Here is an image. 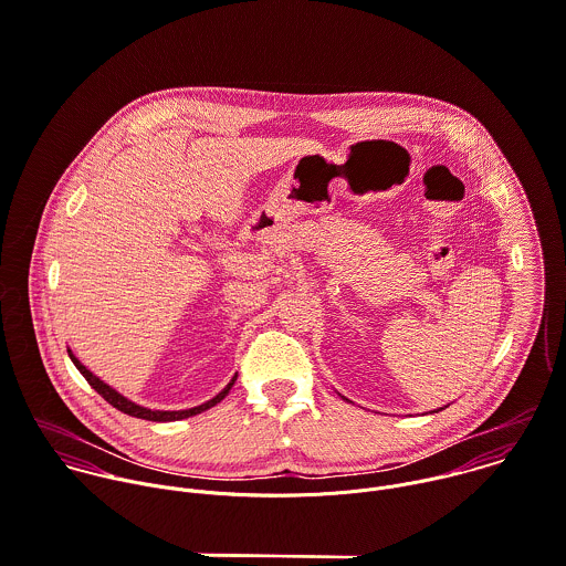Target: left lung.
Here are the masks:
<instances>
[{
    "mask_svg": "<svg viewBox=\"0 0 566 566\" xmlns=\"http://www.w3.org/2000/svg\"><path fill=\"white\" fill-rule=\"evenodd\" d=\"M345 400H347V398H345ZM444 407H447V405H444ZM444 407H440V409H436V411H442V409H444Z\"/></svg>",
    "mask_w": 566,
    "mask_h": 566,
    "instance_id": "left-lung-1",
    "label": "left lung"
}]
</instances>
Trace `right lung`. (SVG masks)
Instances as JSON below:
<instances>
[{
  "label": "right lung",
  "mask_w": 566,
  "mask_h": 566,
  "mask_svg": "<svg viewBox=\"0 0 566 566\" xmlns=\"http://www.w3.org/2000/svg\"><path fill=\"white\" fill-rule=\"evenodd\" d=\"M69 356H71V360L75 363V367L80 369V374L91 382V387L104 398V400H108L113 407H117L119 411H124V413H128V416H135V418H144V420H153V422H172V420H184V418H190V416H197V413H201V411H206V409H210V407H214L217 402H221L228 394H230V389H232V385H234V380H237V374H234V378L214 396V398H210V400H206L203 405H197V407H190V409H175V411H166V409H150V407H142V405H137V402H133V400H128L124 394H119L115 387H111L108 382H104L99 376H95L75 354H73V349H69Z\"/></svg>",
  "instance_id": "1"
}]
</instances>
